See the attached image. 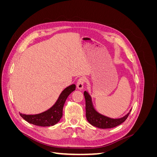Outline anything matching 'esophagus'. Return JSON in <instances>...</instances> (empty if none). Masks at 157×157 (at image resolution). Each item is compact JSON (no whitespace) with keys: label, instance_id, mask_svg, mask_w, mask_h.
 I'll return each instance as SVG.
<instances>
[{"label":"esophagus","instance_id":"esophagus-1","mask_svg":"<svg viewBox=\"0 0 157 157\" xmlns=\"http://www.w3.org/2000/svg\"><path fill=\"white\" fill-rule=\"evenodd\" d=\"M86 81V79L84 77H80L77 81V88L80 90H82L84 87V84Z\"/></svg>","mask_w":157,"mask_h":157}]
</instances>
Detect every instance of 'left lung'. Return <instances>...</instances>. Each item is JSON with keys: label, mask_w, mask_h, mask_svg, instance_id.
Here are the masks:
<instances>
[{"label": "left lung", "mask_w": 157, "mask_h": 157, "mask_svg": "<svg viewBox=\"0 0 157 157\" xmlns=\"http://www.w3.org/2000/svg\"><path fill=\"white\" fill-rule=\"evenodd\" d=\"M85 101H86V117L90 124L102 129L116 127L124 122L128 118L130 113L120 118H111L101 115L94 108L92 98L86 91L84 92Z\"/></svg>", "instance_id": "obj_1"}]
</instances>
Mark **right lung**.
<instances>
[{"label": "right lung", "mask_w": 157, "mask_h": 157, "mask_svg": "<svg viewBox=\"0 0 157 157\" xmlns=\"http://www.w3.org/2000/svg\"><path fill=\"white\" fill-rule=\"evenodd\" d=\"M76 85L72 84L63 90L58 100L48 110L37 115H25L20 113V116L27 122L39 126H54L58 123L63 115V108L69 95L75 90Z\"/></svg>", "instance_id": "obj_1"}]
</instances>
